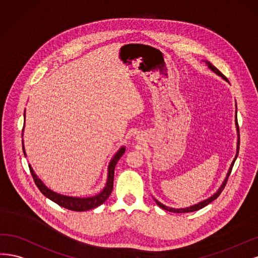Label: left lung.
<instances>
[{
	"instance_id": "left-lung-1",
	"label": "left lung",
	"mask_w": 258,
	"mask_h": 258,
	"mask_svg": "<svg viewBox=\"0 0 258 258\" xmlns=\"http://www.w3.org/2000/svg\"><path fill=\"white\" fill-rule=\"evenodd\" d=\"M204 62H206V65L208 66V69L209 70H211L213 73H215L217 75H219L220 77H222L224 80H226L227 82H229L227 79H226V77L224 76V75L217 69L215 68L214 65H212L210 62H208V61H204ZM236 130H237V135H238V141H237V153H236V156H235V159H234V161H232V163H231V165H230V167H229V169H228V172H227V174H226V178L224 179V181H223V183H222V185L219 187V189L217 190V192H215L212 196H210L209 198H207V199H205V201H202L201 203H198V204H195V205H193V206H189V207H186V208H180V209H176V208H170V207H167V206H165V205H163L162 203H160L159 201H156V199L154 198V201H155V203H156V205L159 206L160 208H162V209H164V210H166V211H169V212H176V213H185V212H193V211H197V210H199V209H202V208H204V207H206L207 205H209L210 203H212L214 199H217L219 196H220V194L222 193V190L224 189V187H225V185H226V182H227V179H228V177H229V174H230V172H231V169H232V166H234V164H235V161H236V159H237V156H238V153H239V146H240V137H239V126H238V120H237V110H236Z\"/></svg>"
}]
</instances>
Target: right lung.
I'll use <instances>...</instances> for the list:
<instances>
[{
	"label": "right lung",
	"instance_id": "add662e5",
	"mask_svg": "<svg viewBox=\"0 0 258 258\" xmlns=\"http://www.w3.org/2000/svg\"><path fill=\"white\" fill-rule=\"evenodd\" d=\"M24 117H26V111H24ZM22 134H23V130H22ZM22 149H23L24 156H27L26 150H24V146H23V139H22ZM124 152H125V147H121L118 150V152L114 154L109 165H108V176H107L106 185L98 194L94 196H90V197H74V196H66V195L55 193L50 188H48L44 184V182L36 176V173L31 167V165H29V167H30L32 177L34 179L35 184L37 185L40 192L43 193L47 198H49L53 203L57 204L63 208H66V209L69 210L87 211L90 209H94V208L104 204L107 201V198L111 194L112 187H113V176H114L115 165H117L118 161L120 160V157L123 155Z\"/></svg>",
	"mask_w": 258,
	"mask_h": 258
}]
</instances>
